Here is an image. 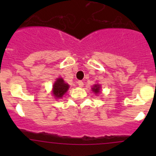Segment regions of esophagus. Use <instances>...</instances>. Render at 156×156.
I'll return each instance as SVG.
<instances>
[{"label":"esophagus","instance_id":"34e87169","mask_svg":"<svg viewBox=\"0 0 156 156\" xmlns=\"http://www.w3.org/2000/svg\"><path fill=\"white\" fill-rule=\"evenodd\" d=\"M78 86H79V87H82L83 86H84V83H83L82 81H78Z\"/></svg>","mask_w":156,"mask_h":156}]
</instances>
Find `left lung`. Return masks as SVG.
Masks as SVG:
<instances>
[{
  "label": "left lung",
  "instance_id": "left-lung-1",
  "mask_svg": "<svg viewBox=\"0 0 156 156\" xmlns=\"http://www.w3.org/2000/svg\"><path fill=\"white\" fill-rule=\"evenodd\" d=\"M92 90L94 92H95V94H98V93L100 92V85H98V84H95V85L94 86V87L92 88Z\"/></svg>",
  "mask_w": 156,
  "mask_h": 156
}]
</instances>
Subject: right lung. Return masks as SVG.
<instances>
[{"mask_svg": "<svg viewBox=\"0 0 156 156\" xmlns=\"http://www.w3.org/2000/svg\"><path fill=\"white\" fill-rule=\"evenodd\" d=\"M69 86L64 82L62 78H58L53 86V94L56 98H61L68 90Z\"/></svg>", "mask_w": 156, "mask_h": 156, "instance_id": "add662e5", "label": "right lung"}]
</instances>
